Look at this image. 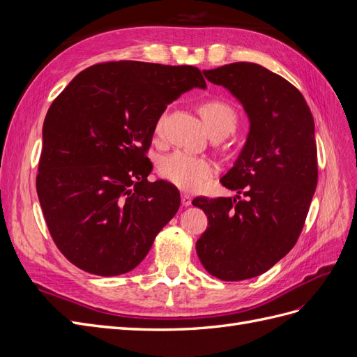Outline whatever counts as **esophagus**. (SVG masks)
<instances>
[{"mask_svg": "<svg viewBox=\"0 0 357 357\" xmlns=\"http://www.w3.org/2000/svg\"><path fill=\"white\" fill-rule=\"evenodd\" d=\"M181 204L185 205V207H189V205L192 204L190 195H188V193H183V195H181Z\"/></svg>", "mask_w": 357, "mask_h": 357, "instance_id": "esophagus-1", "label": "esophagus"}]
</instances>
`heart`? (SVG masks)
<instances>
[{
	"mask_svg": "<svg viewBox=\"0 0 357 357\" xmlns=\"http://www.w3.org/2000/svg\"><path fill=\"white\" fill-rule=\"evenodd\" d=\"M198 112L208 131H222L225 135L231 132L238 121L234 107L225 100L208 98L198 104ZM165 116L158 117L155 134L162 132ZM215 171L213 160L188 152H176L162 158L159 162V174L172 185L183 190H198Z\"/></svg>",
	"mask_w": 357,
	"mask_h": 357,
	"instance_id": "b5f03b06",
	"label": "heart"
}]
</instances>
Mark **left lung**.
Returning <instances> with one entry per match:
<instances>
[{
    "label": "left lung",
    "mask_w": 357,
    "mask_h": 357,
    "mask_svg": "<svg viewBox=\"0 0 357 357\" xmlns=\"http://www.w3.org/2000/svg\"><path fill=\"white\" fill-rule=\"evenodd\" d=\"M204 74L231 91L250 119L243 152L220 180L238 195L192 201L208 218L197 241L201 264L223 282H240L274 266L304 228L319 178L314 121L295 86L257 63Z\"/></svg>",
    "instance_id": "obj_1"
}]
</instances>
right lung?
Segmentation results:
<instances>
[{
  "mask_svg": "<svg viewBox=\"0 0 357 357\" xmlns=\"http://www.w3.org/2000/svg\"><path fill=\"white\" fill-rule=\"evenodd\" d=\"M205 86L192 66L110 61L53 100L36 186L52 240L73 265L113 277L146 257L180 207L174 185L147 180L155 123L172 100Z\"/></svg>",
  "mask_w": 357,
  "mask_h": 357,
  "instance_id": "obj_1",
  "label": "right lung"
}]
</instances>
